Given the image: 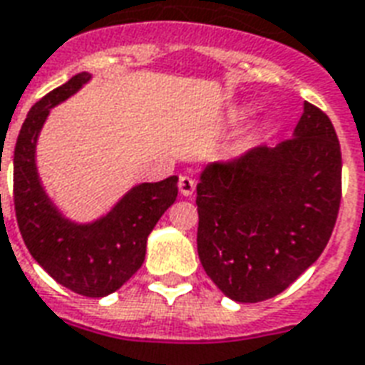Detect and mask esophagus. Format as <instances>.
Listing matches in <instances>:
<instances>
[{
  "label": "esophagus",
  "instance_id": "1",
  "mask_svg": "<svg viewBox=\"0 0 365 365\" xmlns=\"http://www.w3.org/2000/svg\"><path fill=\"white\" fill-rule=\"evenodd\" d=\"M178 187H180V193L183 197H189V195H193L195 191V180L189 176H182L180 178V182H178Z\"/></svg>",
  "mask_w": 365,
  "mask_h": 365
}]
</instances>
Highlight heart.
<instances>
[{"label": "heart", "instance_id": "heart-1", "mask_svg": "<svg viewBox=\"0 0 365 365\" xmlns=\"http://www.w3.org/2000/svg\"><path fill=\"white\" fill-rule=\"evenodd\" d=\"M247 113H249V108H239L237 113H235V118H243Z\"/></svg>", "mask_w": 365, "mask_h": 365}]
</instances>
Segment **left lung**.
Listing matches in <instances>:
<instances>
[{
	"mask_svg": "<svg viewBox=\"0 0 365 365\" xmlns=\"http://www.w3.org/2000/svg\"><path fill=\"white\" fill-rule=\"evenodd\" d=\"M343 158L329 116L312 103L291 139L208 164L197 183V250L237 302H262L312 266L341 207Z\"/></svg>",
	"mask_w": 365,
	"mask_h": 365,
	"instance_id": "left-lung-1",
	"label": "left lung"
}]
</instances>
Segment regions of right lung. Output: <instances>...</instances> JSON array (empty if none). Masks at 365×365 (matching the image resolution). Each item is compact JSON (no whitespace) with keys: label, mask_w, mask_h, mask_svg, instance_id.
<instances>
[{"label":"right lung","mask_w":365,"mask_h":365,"mask_svg":"<svg viewBox=\"0 0 365 365\" xmlns=\"http://www.w3.org/2000/svg\"><path fill=\"white\" fill-rule=\"evenodd\" d=\"M90 78L88 72L72 76L30 108L16 138L13 199L16 224L36 262L63 287L99 299L115 293L141 268L149 233L176 201L178 176L135 185L93 224L78 226L61 216L38 178L36 141L49 108L76 93Z\"/></svg>","instance_id":"1"}]
</instances>
